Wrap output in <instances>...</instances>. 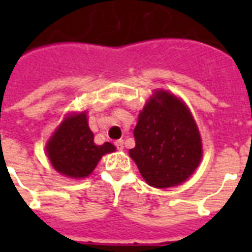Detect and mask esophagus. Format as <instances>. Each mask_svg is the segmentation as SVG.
<instances>
[{"label": "esophagus", "instance_id": "1", "mask_svg": "<svg viewBox=\"0 0 252 252\" xmlns=\"http://www.w3.org/2000/svg\"><path fill=\"white\" fill-rule=\"evenodd\" d=\"M115 146H116L119 150H123V148H124V141H123V140H118V141H115Z\"/></svg>", "mask_w": 252, "mask_h": 252}]
</instances>
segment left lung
Wrapping results in <instances>:
<instances>
[{
    "label": "left lung",
    "instance_id": "left-lung-1",
    "mask_svg": "<svg viewBox=\"0 0 252 252\" xmlns=\"http://www.w3.org/2000/svg\"><path fill=\"white\" fill-rule=\"evenodd\" d=\"M129 150L142 178L156 188L183 183L201 159V138L191 112L180 99L157 91L138 116Z\"/></svg>",
    "mask_w": 252,
    "mask_h": 252
}]
</instances>
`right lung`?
<instances>
[{
	"instance_id": "1",
	"label": "right lung",
	"mask_w": 252,
	"mask_h": 252,
	"mask_svg": "<svg viewBox=\"0 0 252 252\" xmlns=\"http://www.w3.org/2000/svg\"><path fill=\"white\" fill-rule=\"evenodd\" d=\"M111 152H115V146L110 142L95 145L85 112L68 116L47 144V154L55 170L77 179L90 175L102 156Z\"/></svg>"
}]
</instances>
